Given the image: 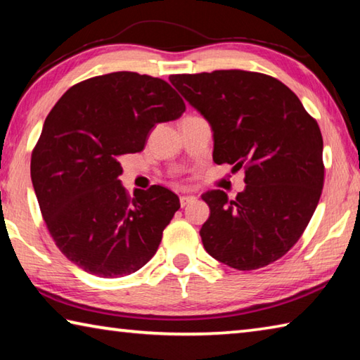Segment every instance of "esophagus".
I'll return each mask as SVG.
<instances>
[{
  "instance_id": "obj_1",
  "label": "esophagus",
  "mask_w": 360,
  "mask_h": 360,
  "mask_svg": "<svg viewBox=\"0 0 360 360\" xmlns=\"http://www.w3.org/2000/svg\"><path fill=\"white\" fill-rule=\"evenodd\" d=\"M195 200H197V197H193V195H182V197L179 198V203L182 208H184V206H187L188 203H193Z\"/></svg>"
}]
</instances>
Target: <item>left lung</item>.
I'll return each instance as SVG.
<instances>
[{"mask_svg": "<svg viewBox=\"0 0 360 360\" xmlns=\"http://www.w3.org/2000/svg\"><path fill=\"white\" fill-rule=\"evenodd\" d=\"M169 82L210 122L212 160L245 167V191L202 195L210 217L200 230L211 257L257 270L289 251L324 186L322 135L298 96L260 72L221 70L173 75Z\"/></svg>", "mask_w": 360, "mask_h": 360, "instance_id": "obj_1", "label": "left lung"}]
</instances>
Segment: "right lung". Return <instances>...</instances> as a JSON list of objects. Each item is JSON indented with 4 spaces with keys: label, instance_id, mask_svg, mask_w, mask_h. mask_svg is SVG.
I'll list each match as a JSON object with an SVG mask.
<instances>
[{
    "label": "right lung",
    "instance_id": "obj_1",
    "mask_svg": "<svg viewBox=\"0 0 360 360\" xmlns=\"http://www.w3.org/2000/svg\"><path fill=\"white\" fill-rule=\"evenodd\" d=\"M184 111L168 82L117 71L72 85L49 112L32 182L53 241L84 271L120 278L154 257L179 198L162 186L130 198L119 157L143 150L157 124Z\"/></svg>",
    "mask_w": 360,
    "mask_h": 360
}]
</instances>
